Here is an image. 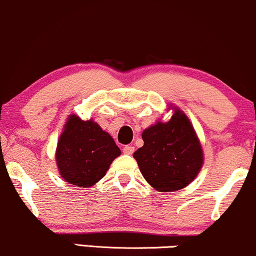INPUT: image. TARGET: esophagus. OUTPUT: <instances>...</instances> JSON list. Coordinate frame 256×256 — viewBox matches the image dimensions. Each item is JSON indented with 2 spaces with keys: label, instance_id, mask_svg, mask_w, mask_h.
Here are the masks:
<instances>
[{
  "label": "esophagus",
  "instance_id": "obj_1",
  "mask_svg": "<svg viewBox=\"0 0 256 256\" xmlns=\"http://www.w3.org/2000/svg\"><path fill=\"white\" fill-rule=\"evenodd\" d=\"M124 152L126 154V155H132V152H134V146H132V144H129V146H124Z\"/></svg>",
  "mask_w": 256,
  "mask_h": 256
}]
</instances>
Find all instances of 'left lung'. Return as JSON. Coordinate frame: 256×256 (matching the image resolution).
I'll list each match as a JSON object with an SVG mask.
<instances>
[{
    "label": "left lung",
    "instance_id": "8db88e82",
    "mask_svg": "<svg viewBox=\"0 0 256 256\" xmlns=\"http://www.w3.org/2000/svg\"><path fill=\"white\" fill-rule=\"evenodd\" d=\"M172 110L169 121H158L142 132L144 144L132 155L144 180L160 192L188 186L204 162L194 126L180 108Z\"/></svg>",
    "mask_w": 256,
    "mask_h": 256
}]
</instances>
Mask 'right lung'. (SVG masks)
I'll list each match as a JSON object with an SVG mask.
<instances>
[{"label": "right lung", "instance_id": "obj_1", "mask_svg": "<svg viewBox=\"0 0 256 256\" xmlns=\"http://www.w3.org/2000/svg\"><path fill=\"white\" fill-rule=\"evenodd\" d=\"M121 155L112 136L93 120L70 115L56 150L60 176L72 185L90 188L99 182L110 164Z\"/></svg>", "mask_w": 256, "mask_h": 256}]
</instances>
